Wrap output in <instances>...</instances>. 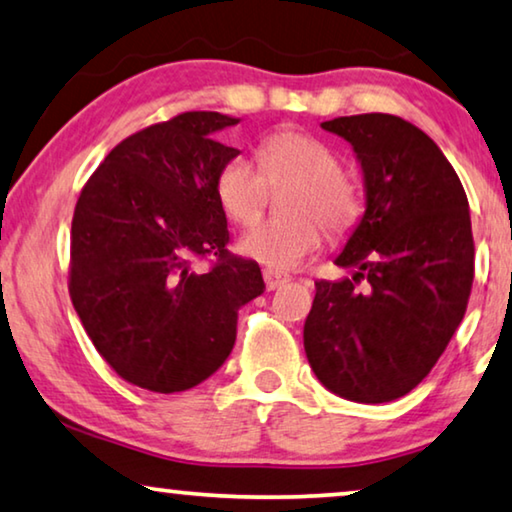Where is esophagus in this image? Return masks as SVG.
Here are the masks:
<instances>
[{"instance_id":"obj_1","label":"esophagus","mask_w":512,"mask_h":512,"mask_svg":"<svg viewBox=\"0 0 512 512\" xmlns=\"http://www.w3.org/2000/svg\"><path fill=\"white\" fill-rule=\"evenodd\" d=\"M262 276H264V285H266V289H269V292H271V289H278L280 285H285V282L289 280L287 273L273 271V269H264Z\"/></svg>"}]
</instances>
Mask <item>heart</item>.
<instances>
[{
	"mask_svg": "<svg viewBox=\"0 0 512 512\" xmlns=\"http://www.w3.org/2000/svg\"><path fill=\"white\" fill-rule=\"evenodd\" d=\"M257 163L232 158L216 177V200L234 225L248 227L262 216L269 190L294 183L287 195L292 216L262 220L241 236L239 250L271 269H292L324 239L345 236L363 216L358 183L340 170V156L319 137L280 128L257 144Z\"/></svg>",
	"mask_w": 512,
	"mask_h": 512,
	"instance_id": "1",
	"label": "heart"
}]
</instances>
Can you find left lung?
<instances>
[{
    "mask_svg": "<svg viewBox=\"0 0 512 512\" xmlns=\"http://www.w3.org/2000/svg\"><path fill=\"white\" fill-rule=\"evenodd\" d=\"M322 128L352 142L368 209L335 257L354 276L315 282L305 356L340 398L391 402L430 375L467 312L474 285L467 193L437 144L409 121L370 112Z\"/></svg>",
    "mask_w": 512,
    "mask_h": 512,
    "instance_id": "8db88e82",
    "label": "left lung"
}]
</instances>
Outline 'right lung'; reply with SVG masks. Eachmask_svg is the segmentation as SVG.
I'll return each mask as SVG.
<instances>
[{
	"label": "right lung",
	"instance_id": "right-lung-1",
	"mask_svg": "<svg viewBox=\"0 0 512 512\" xmlns=\"http://www.w3.org/2000/svg\"><path fill=\"white\" fill-rule=\"evenodd\" d=\"M236 121L183 112L128 135L75 204L68 294L98 354L133 386L202 384L232 352L241 305L264 292L257 262L227 250L216 200L239 149L213 133Z\"/></svg>",
	"mask_w": 512,
	"mask_h": 512
}]
</instances>
